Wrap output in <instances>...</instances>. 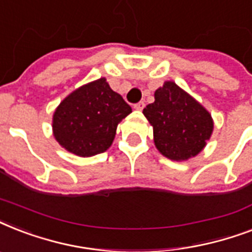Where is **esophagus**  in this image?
Here are the masks:
<instances>
[{"label":"esophagus","instance_id":"34e87169","mask_svg":"<svg viewBox=\"0 0 252 252\" xmlns=\"http://www.w3.org/2000/svg\"><path fill=\"white\" fill-rule=\"evenodd\" d=\"M133 107H134V108H136V110L141 111L142 108L145 107V103H144V102H138V103H136V104H134Z\"/></svg>","mask_w":252,"mask_h":252}]
</instances>
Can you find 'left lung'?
<instances>
[{
  "instance_id": "8db88e82",
  "label": "left lung",
  "mask_w": 252,
  "mask_h": 252,
  "mask_svg": "<svg viewBox=\"0 0 252 252\" xmlns=\"http://www.w3.org/2000/svg\"><path fill=\"white\" fill-rule=\"evenodd\" d=\"M154 99L142 112L153 126L157 149L172 161L197 156L213 132L211 114L171 81L156 90Z\"/></svg>"
}]
</instances>
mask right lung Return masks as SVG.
Listing matches in <instances>:
<instances>
[{"label":"right lung","mask_w":252,"mask_h":252,"mask_svg":"<svg viewBox=\"0 0 252 252\" xmlns=\"http://www.w3.org/2000/svg\"><path fill=\"white\" fill-rule=\"evenodd\" d=\"M132 112L106 78L84 85L69 94L53 114V136L63 148L80 157L106 152L118 124Z\"/></svg>","instance_id":"obj_1"}]
</instances>
